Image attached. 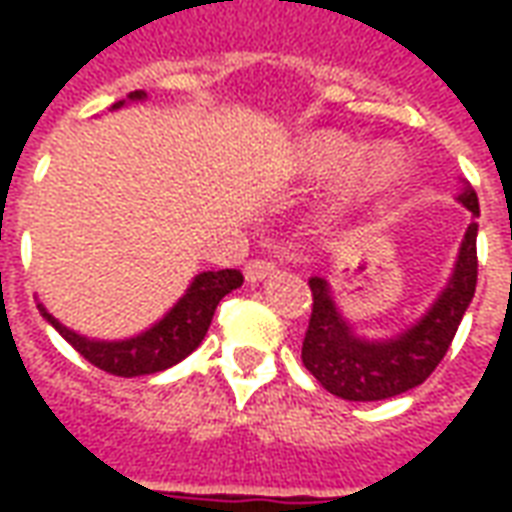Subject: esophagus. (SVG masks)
Returning <instances> with one entry per match:
<instances>
[{"instance_id":"esophagus-1","label":"esophagus","mask_w":512,"mask_h":512,"mask_svg":"<svg viewBox=\"0 0 512 512\" xmlns=\"http://www.w3.org/2000/svg\"><path fill=\"white\" fill-rule=\"evenodd\" d=\"M277 271V263L274 260H249L244 268V274L249 282H260V279L271 277Z\"/></svg>"}]
</instances>
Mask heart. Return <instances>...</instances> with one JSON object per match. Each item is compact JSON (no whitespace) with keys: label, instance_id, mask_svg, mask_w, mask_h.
Wrapping results in <instances>:
<instances>
[{"label":"heart","instance_id":"b5f03b06","mask_svg":"<svg viewBox=\"0 0 512 512\" xmlns=\"http://www.w3.org/2000/svg\"><path fill=\"white\" fill-rule=\"evenodd\" d=\"M304 167L315 178H340L343 180V191L340 200L351 202L356 197H367L373 191L384 189L386 183L397 178V172L403 167V158L395 147H378L370 156L362 158V147L345 139H326L312 147Z\"/></svg>","mask_w":512,"mask_h":512}]
</instances>
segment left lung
<instances>
[{
  "instance_id": "obj_1",
  "label": "left lung",
  "mask_w": 512,
  "mask_h": 512,
  "mask_svg": "<svg viewBox=\"0 0 512 512\" xmlns=\"http://www.w3.org/2000/svg\"><path fill=\"white\" fill-rule=\"evenodd\" d=\"M458 200L480 216L477 194L469 186L458 194ZM477 288V222L466 227L461 252L452 268L447 288L430 310L406 332L389 340H365L345 321L332 299V288L323 277L310 279L312 315L301 362L321 386L343 400H386L403 395L419 386L439 367L450 351L452 337L461 326L466 307L472 304Z\"/></svg>"
}]
</instances>
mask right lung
Listing matches in <instances>:
<instances>
[{
	"instance_id": "add662e5",
	"label": "right lung",
	"mask_w": 512,
	"mask_h": 512,
	"mask_svg": "<svg viewBox=\"0 0 512 512\" xmlns=\"http://www.w3.org/2000/svg\"><path fill=\"white\" fill-rule=\"evenodd\" d=\"M145 93L136 90L128 95V101H142ZM126 101H117L112 109H120ZM244 274L238 268H222V271H202L194 277L189 290L183 293V299L172 307V310L153 323L147 332L128 337V340H90L84 334L71 332L68 326H62L54 315L46 312L43 304H38L43 318L57 329V332L68 340V343L79 351V354L104 373L120 378H136L150 376V373H161L167 367L178 365L186 356L202 343V337L208 332L213 321L216 304L230 293V290L241 288Z\"/></svg>"
}]
</instances>
